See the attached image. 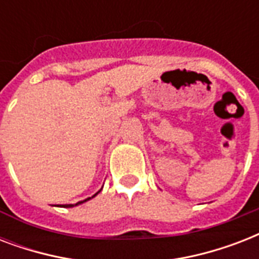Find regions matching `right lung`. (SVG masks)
Here are the masks:
<instances>
[{"label": "right lung", "mask_w": 259, "mask_h": 259, "mask_svg": "<svg viewBox=\"0 0 259 259\" xmlns=\"http://www.w3.org/2000/svg\"><path fill=\"white\" fill-rule=\"evenodd\" d=\"M98 192H101V191H98ZM98 192H97V193H95V195H94V196H97V195H98ZM94 196H93V197H94ZM90 199H91V197H87L86 200H82V201H79V203H76V204H63V205H60V207H66V208H71V207H74V205L82 204V203H84V201L90 200Z\"/></svg>", "instance_id": "obj_1"}]
</instances>
